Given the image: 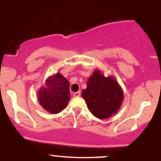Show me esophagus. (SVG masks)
Returning <instances> with one entry per match:
<instances>
[{"instance_id": "esophagus-1", "label": "esophagus", "mask_w": 161, "mask_h": 161, "mask_svg": "<svg viewBox=\"0 0 161 161\" xmlns=\"http://www.w3.org/2000/svg\"><path fill=\"white\" fill-rule=\"evenodd\" d=\"M80 95H81V92L80 91L74 92V93H73V96H74V97H79Z\"/></svg>"}]
</instances>
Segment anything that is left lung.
<instances>
[{
  "instance_id": "8db88e82",
  "label": "left lung",
  "mask_w": 161,
  "mask_h": 161,
  "mask_svg": "<svg viewBox=\"0 0 161 161\" xmlns=\"http://www.w3.org/2000/svg\"><path fill=\"white\" fill-rule=\"evenodd\" d=\"M82 96L89 111L98 119H108L120 108L123 91L114 77H105L101 70H95L83 89Z\"/></svg>"
}]
</instances>
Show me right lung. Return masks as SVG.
Instances as JSON below:
<instances>
[{"label": "right lung", "mask_w": 161, "mask_h": 161, "mask_svg": "<svg viewBox=\"0 0 161 161\" xmlns=\"http://www.w3.org/2000/svg\"><path fill=\"white\" fill-rule=\"evenodd\" d=\"M69 99V82L60 73L49 76L45 86L38 90V102L51 114L62 111L67 106Z\"/></svg>", "instance_id": "1"}]
</instances>
